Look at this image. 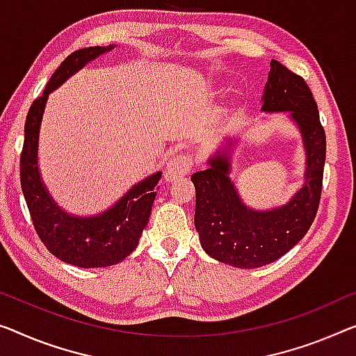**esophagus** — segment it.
<instances>
[{
  "label": "esophagus",
  "instance_id": "34e87169",
  "mask_svg": "<svg viewBox=\"0 0 356 356\" xmlns=\"http://www.w3.org/2000/svg\"><path fill=\"white\" fill-rule=\"evenodd\" d=\"M192 156L185 155V153L172 156L171 160L168 161L166 169H164V179H166L168 182H174V180L187 176L190 169H192Z\"/></svg>",
  "mask_w": 356,
  "mask_h": 356
}]
</instances>
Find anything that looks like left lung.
<instances>
[{
    "label": "left lung",
    "mask_w": 356,
    "mask_h": 356,
    "mask_svg": "<svg viewBox=\"0 0 356 356\" xmlns=\"http://www.w3.org/2000/svg\"><path fill=\"white\" fill-rule=\"evenodd\" d=\"M270 67L262 111H289L299 127L307 155L302 188L280 208L251 209L229 177L230 153L224 150L209 158L208 169L192 176L201 246L216 261L238 268L264 267L293 249L314 224L321 198L326 134L314 94L305 79L283 63L272 59Z\"/></svg>",
    "instance_id": "obj_1"
}]
</instances>
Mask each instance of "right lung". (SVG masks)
I'll return each mask as SVG.
<instances>
[{"mask_svg":"<svg viewBox=\"0 0 356 356\" xmlns=\"http://www.w3.org/2000/svg\"><path fill=\"white\" fill-rule=\"evenodd\" d=\"M115 46H92L72 52L52 73L44 92L33 100L25 120V139L20 153V185L31 222L42 245L62 262L81 268L120 264L139 245L148 224L161 172L134 185L110 209L92 217H78L62 211L42 184L38 171L40 126L49 94L73 73Z\"/></svg>","mask_w":356,"mask_h":356,"instance_id":"obj_1","label":"right lung"}]
</instances>
